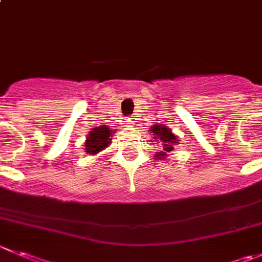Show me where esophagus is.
<instances>
[{"mask_svg":"<svg viewBox=\"0 0 262 262\" xmlns=\"http://www.w3.org/2000/svg\"><path fill=\"white\" fill-rule=\"evenodd\" d=\"M134 120H136V118H134V116H130V118H128L125 120V124H126V126L129 125V124H133L134 123Z\"/></svg>","mask_w":262,"mask_h":262,"instance_id":"esophagus-1","label":"esophagus"}]
</instances>
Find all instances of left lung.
I'll return each instance as SVG.
<instances>
[{
  "label": "left lung",
  "mask_w": 262,
  "mask_h": 262,
  "mask_svg": "<svg viewBox=\"0 0 262 262\" xmlns=\"http://www.w3.org/2000/svg\"><path fill=\"white\" fill-rule=\"evenodd\" d=\"M151 132L155 134L154 138L156 139L157 142H160V146L164 149V151L159 152L156 156L159 157V159H164V156H166L167 152L172 151L174 144L178 143L177 137H175L174 134L171 133V130L165 125H154L151 128Z\"/></svg>",
  "instance_id": "obj_1"
}]
</instances>
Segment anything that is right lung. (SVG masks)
Instances as JSON below:
<instances>
[{
  "label": "right lung",
  "mask_w": 262,
  "mask_h": 262,
  "mask_svg": "<svg viewBox=\"0 0 262 262\" xmlns=\"http://www.w3.org/2000/svg\"><path fill=\"white\" fill-rule=\"evenodd\" d=\"M115 132L110 130V128L106 125L96 126L92 129L87 137V142H85V152L90 155H95L97 152L102 151L108 144L111 143V134Z\"/></svg>",
  "instance_id": "obj_1"
}]
</instances>
